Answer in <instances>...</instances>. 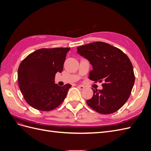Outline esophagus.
<instances>
[{
	"instance_id": "34e87169",
	"label": "esophagus",
	"mask_w": 151,
	"mask_h": 151,
	"mask_svg": "<svg viewBox=\"0 0 151 151\" xmlns=\"http://www.w3.org/2000/svg\"><path fill=\"white\" fill-rule=\"evenodd\" d=\"M77 88H78L81 90H83L84 89V86H81V85H79L78 86H77Z\"/></svg>"
}]
</instances>
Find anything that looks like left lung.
Masks as SVG:
<instances>
[{"instance_id": "left-lung-1", "label": "left lung", "mask_w": 151, "mask_h": 151, "mask_svg": "<svg viewBox=\"0 0 151 151\" xmlns=\"http://www.w3.org/2000/svg\"><path fill=\"white\" fill-rule=\"evenodd\" d=\"M77 53L90 62L93 70L89 79L102 84L93 89L87 104L99 113L108 115L121 108L130 97L135 75L129 58L121 50L106 43L93 42L77 48Z\"/></svg>"}]
</instances>
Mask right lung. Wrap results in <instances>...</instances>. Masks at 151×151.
I'll return each instance as SVG.
<instances>
[{
  "label": "right lung",
  "instance_id": "add662e5",
  "mask_svg": "<svg viewBox=\"0 0 151 151\" xmlns=\"http://www.w3.org/2000/svg\"><path fill=\"white\" fill-rule=\"evenodd\" d=\"M70 48H41L28 55L18 68V84L25 101L41 111L56 108L65 99L70 84L55 83Z\"/></svg>",
  "mask_w": 151,
  "mask_h": 151
}]
</instances>
